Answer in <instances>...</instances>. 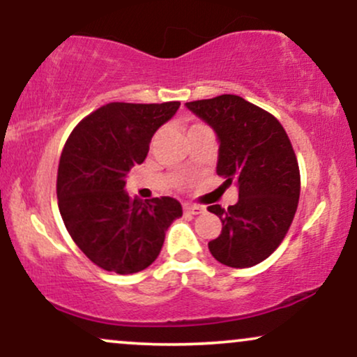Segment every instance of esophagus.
<instances>
[{"label":"esophagus","instance_id":"esophagus-1","mask_svg":"<svg viewBox=\"0 0 357 357\" xmlns=\"http://www.w3.org/2000/svg\"><path fill=\"white\" fill-rule=\"evenodd\" d=\"M184 213H188V215H199V213L204 211L203 206H198V204H184L183 206Z\"/></svg>","mask_w":357,"mask_h":357}]
</instances>
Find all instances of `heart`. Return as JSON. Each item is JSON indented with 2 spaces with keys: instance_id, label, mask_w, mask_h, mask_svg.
<instances>
[{
  "instance_id": "heart-1",
  "label": "heart",
  "mask_w": 357,
  "mask_h": 357,
  "mask_svg": "<svg viewBox=\"0 0 357 357\" xmlns=\"http://www.w3.org/2000/svg\"><path fill=\"white\" fill-rule=\"evenodd\" d=\"M192 127H196V126H192Z\"/></svg>"
}]
</instances>
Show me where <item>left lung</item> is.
Listing matches in <instances>:
<instances>
[{
  "mask_svg": "<svg viewBox=\"0 0 357 357\" xmlns=\"http://www.w3.org/2000/svg\"><path fill=\"white\" fill-rule=\"evenodd\" d=\"M220 139L216 173L225 186L238 184V202L220 216L221 233L208 243L211 255L233 268L260 264L285 238L301 196V171L285 129L267 110L238 96L186 102Z\"/></svg>",
  "mask_w": 357,
  "mask_h": 357,
  "instance_id": "1",
  "label": "left lung"
}]
</instances>
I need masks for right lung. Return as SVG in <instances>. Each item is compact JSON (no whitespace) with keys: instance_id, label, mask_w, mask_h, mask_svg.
Listing matches in <instances>:
<instances>
[{"instance_id":"add662e5","label":"right lung","mask_w":357,"mask_h":357,"mask_svg":"<svg viewBox=\"0 0 357 357\" xmlns=\"http://www.w3.org/2000/svg\"><path fill=\"white\" fill-rule=\"evenodd\" d=\"M179 102H110L77 124L65 142L56 176L65 228L97 267L121 275L158 258L166 230L183 215L169 196L141 202L124 191L126 176L144 162L154 132Z\"/></svg>"}]
</instances>
